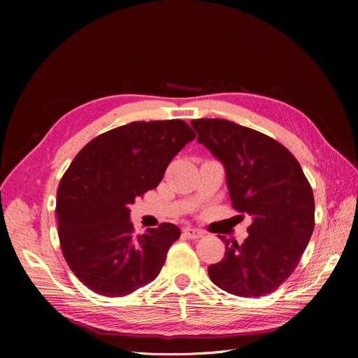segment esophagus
I'll return each mask as SVG.
<instances>
[{
    "mask_svg": "<svg viewBox=\"0 0 358 358\" xmlns=\"http://www.w3.org/2000/svg\"><path fill=\"white\" fill-rule=\"evenodd\" d=\"M183 234H185L188 239H200L204 233L199 229H191V227H187V229H183Z\"/></svg>",
    "mask_w": 358,
    "mask_h": 358,
    "instance_id": "1",
    "label": "esophagus"
}]
</instances>
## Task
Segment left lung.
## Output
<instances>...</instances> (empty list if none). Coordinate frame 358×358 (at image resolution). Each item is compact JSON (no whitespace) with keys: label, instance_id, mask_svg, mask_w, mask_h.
Wrapping results in <instances>:
<instances>
[{"label":"left lung","instance_id":"1","mask_svg":"<svg viewBox=\"0 0 358 358\" xmlns=\"http://www.w3.org/2000/svg\"><path fill=\"white\" fill-rule=\"evenodd\" d=\"M199 143L225 169L233 208L252 216L242 245L224 236L212 282L239 297H262L294 272L315 227V201L299 161L275 138L225 119H194Z\"/></svg>","mask_w":358,"mask_h":358}]
</instances>
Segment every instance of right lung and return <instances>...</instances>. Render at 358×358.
<instances>
[{"instance_id":"1","label":"right lung","mask_w":358,"mask_h":358,"mask_svg":"<svg viewBox=\"0 0 358 358\" xmlns=\"http://www.w3.org/2000/svg\"><path fill=\"white\" fill-rule=\"evenodd\" d=\"M194 137L180 119L131 122L91 140L64 173L57 194L62 254L96 294H131L161 272L179 227L162 222L136 236L129 206L158 187L170 161Z\"/></svg>"}]
</instances>
